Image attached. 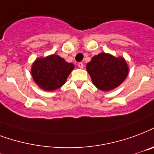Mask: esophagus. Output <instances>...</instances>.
<instances>
[{
  "label": "esophagus",
  "instance_id": "esophagus-1",
  "mask_svg": "<svg viewBox=\"0 0 154 154\" xmlns=\"http://www.w3.org/2000/svg\"><path fill=\"white\" fill-rule=\"evenodd\" d=\"M77 66H78V68H83V67H84V65H83L82 63H78Z\"/></svg>",
  "mask_w": 154,
  "mask_h": 154
}]
</instances>
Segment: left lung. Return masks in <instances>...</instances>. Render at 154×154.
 <instances>
[{
    "label": "left lung",
    "mask_w": 154,
    "mask_h": 154,
    "mask_svg": "<svg viewBox=\"0 0 154 154\" xmlns=\"http://www.w3.org/2000/svg\"><path fill=\"white\" fill-rule=\"evenodd\" d=\"M92 82L103 91H112L123 82L128 75V65L122 57L100 53L86 64Z\"/></svg>",
    "instance_id": "1"
}]
</instances>
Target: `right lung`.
Wrapping results in <instances>:
<instances>
[{"instance_id":"add662e5","label":"right lung","mask_w":154,"mask_h":154,"mask_svg":"<svg viewBox=\"0 0 154 154\" xmlns=\"http://www.w3.org/2000/svg\"><path fill=\"white\" fill-rule=\"evenodd\" d=\"M74 64L57 54L38 58L32 66V77L40 88L52 91L64 85Z\"/></svg>"}]
</instances>
